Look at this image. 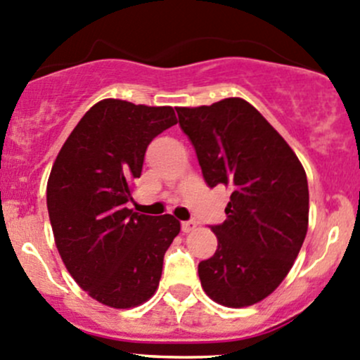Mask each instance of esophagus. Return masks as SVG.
<instances>
[{"label":"esophagus","mask_w":360,"mask_h":360,"mask_svg":"<svg viewBox=\"0 0 360 360\" xmlns=\"http://www.w3.org/2000/svg\"><path fill=\"white\" fill-rule=\"evenodd\" d=\"M181 229H183V233H191V231L196 229V222L195 221H184L183 224H181Z\"/></svg>","instance_id":"obj_1"}]
</instances>
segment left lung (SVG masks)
<instances>
[{
  "label": "left lung",
  "mask_w": 360,
  "mask_h": 360,
  "mask_svg": "<svg viewBox=\"0 0 360 360\" xmlns=\"http://www.w3.org/2000/svg\"><path fill=\"white\" fill-rule=\"evenodd\" d=\"M205 183L229 188L226 221L210 226L217 250L198 264L203 290L226 307H248L281 285L309 224L300 160L260 112L241 98L176 108Z\"/></svg>",
  "instance_id": "1"
}]
</instances>
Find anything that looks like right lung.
<instances>
[{
	"label": "right lung",
	"instance_id": "1",
	"mask_svg": "<svg viewBox=\"0 0 360 360\" xmlns=\"http://www.w3.org/2000/svg\"><path fill=\"white\" fill-rule=\"evenodd\" d=\"M177 122L172 107L98 101L79 120L53 164L46 203L67 271L94 300L113 309L146 302L164 255L179 234L174 215L127 209L151 139Z\"/></svg>",
	"mask_w": 360,
	"mask_h": 360
}]
</instances>
